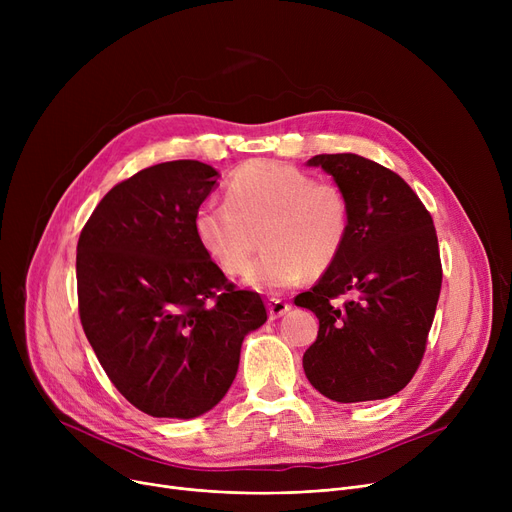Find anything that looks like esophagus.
Listing matches in <instances>:
<instances>
[{"label":"esophagus","mask_w":512,"mask_h":512,"mask_svg":"<svg viewBox=\"0 0 512 512\" xmlns=\"http://www.w3.org/2000/svg\"><path fill=\"white\" fill-rule=\"evenodd\" d=\"M267 311H270V319H278L290 311V303H286L284 299H270L267 301Z\"/></svg>","instance_id":"esophagus-1"}]
</instances>
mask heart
I'll return each instance as SVG.
<instances>
[{"mask_svg": "<svg viewBox=\"0 0 512 512\" xmlns=\"http://www.w3.org/2000/svg\"><path fill=\"white\" fill-rule=\"evenodd\" d=\"M261 227L266 253L245 272L257 290L297 286L307 270L324 272L351 230V203L342 186L274 159L242 164L226 184V201L195 211V236L215 265L230 276L245 270Z\"/></svg>", "mask_w": 512, "mask_h": 512, "instance_id": "b5f03b06", "label": "heart"}]
</instances>
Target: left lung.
<instances>
[{
  "label": "left lung",
  "mask_w": 512,
  "mask_h": 512,
  "mask_svg": "<svg viewBox=\"0 0 512 512\" xmlns=\"http://www.w3.org/2000/svg\"><path fill=\"white\" fill-rule=\"evenodd\" d=\"M334 176L351 203L346 245L294 305L319 319L303 355L307 380L336 402L388 398L421 365L442 288L434 220L396 172L355 153L307 161ZM340 293L354 299L336 306Z\"/></svg>",
  "instance_id": "obj_1"
}]
</instances>
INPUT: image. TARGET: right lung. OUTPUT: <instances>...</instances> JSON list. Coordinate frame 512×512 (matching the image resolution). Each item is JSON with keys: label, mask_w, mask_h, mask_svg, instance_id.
I'll list each match as a JSON object with an SVG mask.
<instances>
[{"label": "right lung", "mask_w": 512, "mask_h": 512, "mask_svg": "<svg viewBox=\"0 0 512 512\" xmlns=\"http://www.w3.org/2000/svg\"><path fill=\"white\" fill-rule=\"evenodd\" d=\"M218 180L195 159L118 182L76 247L80 324L107 378L151 417L193 419L232 386L245 336L267 321L201 249L193 220Z\"/></svg>", "instance_id": "right-lung-1"}]
</instances>
